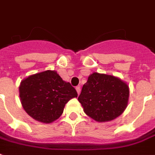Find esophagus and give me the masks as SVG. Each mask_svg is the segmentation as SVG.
Segmentation results:
<instances>
[{
	"label": "esophagus",
	"instance_id": "1",
	"mask_svg": "<svg viewBox=\"0 0 155 155\" xmlns=\"http://www.w3.org/2000/svg\"><path fill=\"white\" fill-rule=\"evenodd\" d=\"M75 90H76V92H77L78 94H80V86H77V87L75 88Z\"/></svg>",
	"mask_w": 155,
	"mask_h": 155
}]
</instances>
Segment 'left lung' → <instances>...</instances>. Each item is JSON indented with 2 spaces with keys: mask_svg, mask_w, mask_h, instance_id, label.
Segmentation results:
<instances>
[{
  "mask_svg": "<svg viewBox=\"0 0 155 155\" xmlns=\"http://www.w3.org/2000/svg\"><path fill=\"white\" fill-rule=\"evenodd\" d=\"M127 84L113 75L93 72L78 97L87 115L97 122L111 121L123 114L128 103Z\"/></svg>",
  "mask_w": 155,
  "mask_h": 155,
  "instance_id": "1",
  "label": "left lung"
}]
</instances>
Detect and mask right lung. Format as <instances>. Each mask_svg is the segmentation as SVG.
<instances>
[{
	"mask_svg": "<svg viewBox=\"0 0 155 155\" xmlns=\"http://www.w3.org/2000/svg\"><path fill=\"white\" fill-rule=\"evenodd\" d=\"M19 97L23 109L32 119L50 124L61 116L65 105L78 94L69 82L55 71H45L29 75L19 85Z\"/></svg>",
	"mask_w": 155,
	"mask_h": 155,
	"instance_id": "add662e5",
	"label": "right lung"
}]
</instances>
